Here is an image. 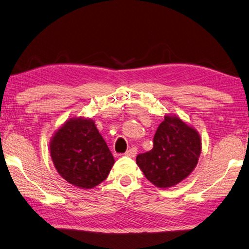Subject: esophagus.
<instances>
[{
  "label": "esophagus",
  "mask_w": 249,
  "mask_h": 249,
  "mask_svg": "<svg viewBox=\"0 0 249 249\" xmlns=\"http://www.w3.org/2000/svg\"><path fill=\"white\" fill-rule=\"evenodd\" d=\"M136 155H137V148H136V147H132V148H129L128 150L125 152V156L130 157V158H133V157H135Z\"/></svg>",
  "instance_id": "obj_1"
}]
</instances>
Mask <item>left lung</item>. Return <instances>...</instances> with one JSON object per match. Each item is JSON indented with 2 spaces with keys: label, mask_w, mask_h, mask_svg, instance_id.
I'll list each match as a JSON object with an SVG mask.
<instances>
[{
  "label": "left lung",
  "mask_w": 249,
  "mask_h": 249,
  "mask_svg": "<svg viewBox=\"0 0 249 249\" xmlns=\"http://www.w3.org/2000/svg\"><path fill=\"white\" fill-rule=\"evenodd\" d=\"M201 142L196 129L175 116H165L153 136V148L136 162L148 180L161 188L178 184L197 165Z\"/></svg>",
  "instance_id": "8db88e82"
}]
</instances>
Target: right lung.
Wrapping results in <instances>:
<instances>
[{"label": "right lung", "mask_w": 249, "mask_h": 249, "mask_svg": "<svg viewBox=\"0 0 249 249\" xmlns=\"http://www.w3.org/2000/svg\"><path fill=\"white\" fill-rule=\"evenodd\" d=\"M51 158L63 178L80 188L103 182L114 158L92 120L71 119L52 138Z\"/></svg>", "instance_id": "right-lung-1"}]
</instances>
